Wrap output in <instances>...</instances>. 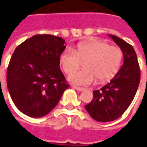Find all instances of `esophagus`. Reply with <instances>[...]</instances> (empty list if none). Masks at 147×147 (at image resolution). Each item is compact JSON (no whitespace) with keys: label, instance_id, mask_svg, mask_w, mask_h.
<instances>
[{"label":"esophagus","instance_id":"esophagus-1","mask_svg":"<svg viewBox=\"0 0 147 147\" xmlns=\"http://www.w3.org/2000/svg\"><path fill=\"white\" fill-rule=\"evenodd\" d=\"M72 87H73V88L75 90H78V91H83V90H85V88H83V87H79V86H72Z\"/></svg>","mask_w":147,"mask_h":147}]
</instances>
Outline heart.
<instances>
[{
    "mask_svg": "<svg viewBox=\"0 0 147 147\" xmlns=\"http://www.w3.org/2000/svg\"><path fill=\"white\" fill-rule=\"evenodd\" d=\"M85 61L83 70L74 72ZM122 61L120 48L99 40L83 42L72 51L67 49L60 57V64L65 73H71L67 80L76 85H90L97 79L105 82L115 76Z\"/></svg>",
    "mask_w": 147,
    "mask_h": 147,
    "instance_id": "1",
    "label": "heart"
}]
</instances>
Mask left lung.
<instances>
[{"label": "left lung", "mask_w": 147, "mask_h": 147, "mask_svg": "<svg viewBox=\"0 0 147 147\" xmlns=\"http://www.w3.org/2000/svg\"><path fill=\"white\" fill-rule=\"evenodd\" d=\"M113 39L123 53V64L110 83L94 90V98L85 105L94 120L109 122L122 116L135 98L140 81V69L137 55L132 45L112 34Z\"/></svg>", "instance_id": "1"}]
</instances>
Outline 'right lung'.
I'll use <instances>...</instances> for the list:
<instances>
[{"label":"right lung","instance_id":"add662e5","mask_svg":"<svg viewBox=\"0 0 147 147\" xmlns=\"http://www.w3.org/2000/svg\"><path fill=\"white\" fill-rule=\"evenodd\" d=\"M65 41L37 34L15 49L7 70V86L19 110L30 117L47 115L69 85L60 68Z\"/></svg>","mask_w":147,"mask_h":147}]
</instances>
